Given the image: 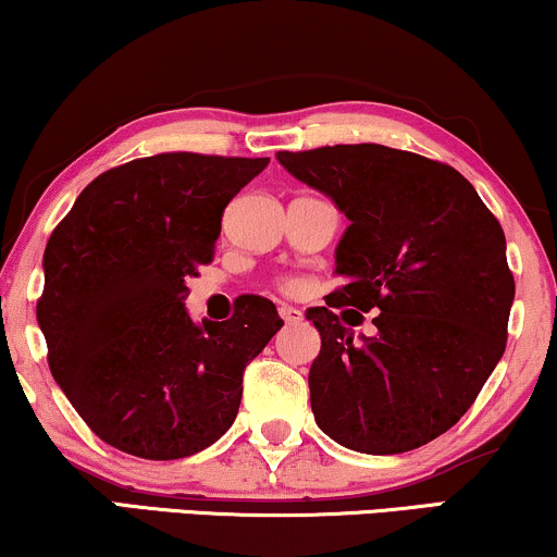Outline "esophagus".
<instances>
[{"instance_id":"34e87169","label":"esophagus","mask_w":557,"mask_h":557,"mask_svg":"<svg viewBox=\"0 0 557 557\" xmlns=\"http://www.w3.org/2000/svg\"><path fill=\"white\" fill-rule=\"evenodd\" d=\"M277 311H280V315H283L285 323H300L302 321V313L298 311V308L287 306V302H283V306H280Z\"/></svg>"}]
</instances>
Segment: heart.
Segmentation results:
<instances>
[{
  "label": "heart",
  "mask_w": 557,
  "mask_h": 557,
  "mask_svg": "<svg viewBox=\"0 0 557 557\" xmlns=\"http://www.w3.org/2000/svg\"><path fill=\"white\" fill-rule=\"evenodd\" d=\"M285 287H287V290H298L300 283H298V280H290V283H287Z\"/></svg>",
  "instance_id": "obj_1"
}]
</instances>
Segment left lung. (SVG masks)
Here are the masks:
<instances>
[{
	"label": "left lung",
	"instance_id": "left-lung-1",
	"mask_svg": "<svg viewBox=\"0 0 557 557\" xmlns=\"http://www.w3.org/2000/svg\"><path fill=\"white\" fill-rule=\"evenodd\" d=\"M277 161L349 218L342 285L306 313L321 334L308 375L315 424L355 453L426 445L473 406L506 349L513 277L502 226L457 169L419 153L351 144ZM334 307L380 310L376 334L355 337Z\"/></svg>",
	"mask_w": 557,
	"mask_h": 557
}]
</instances>
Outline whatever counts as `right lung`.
Segmentation results:
<instances>
[{"instance_id":"right-lung-1","label":"right lung","mask_w":557,"mask_h":557,"mask_svg":"<svg viewBox=\"0 0 557 557\" xmlns=\"http://www.w3.org/2000/svg\"><path fill=\"white\" fill-rule=\"evenodd\" d=\"M270 159L157 153L89 182L44 255L48 368L87 426L121 453L180 460L234 424L244 370L283 329L246 295L195 323L187 277L213 262L223 210Z\"/></svg>"}]
</instances>
